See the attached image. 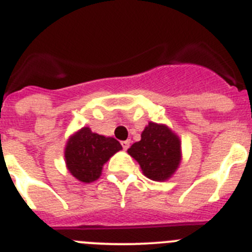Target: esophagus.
<instances>
[{"label": "esophagus", "instance_id": "1", "mask_svg": "<svg viewBox=\"0 0 252 252\" xmlns=\"http://www.w3.org/2000/svg\"><path fill=\"white\" fill-rule=\"evenodd\" d=\"M121 145H122V148H124V150H127V149L130 148V141H128V140H126V141H122Z\"/></svg>", "mask_w": 252, "mask_h": 252}]
</instances>
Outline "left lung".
Masks as SVG:
<instances>
[{
    "instance_id": "8db88e82",
    "label": "left lung",
    "mask_w": 252,
    "mask_h": 252,
    "mask_svg": "<svg viewBox=\"0 0 252 252\" xmlns=\"http://www.w3.org/2000/svg\"><path fill=\"white\" fill-rule=\"evenodd\" d=\"M141 166L145 177L151 180H166L180 164V140L168 126L149 122L141 133V140L127 150Z\"/></svg>"
}]
</instances>
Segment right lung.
I'll use <instances>...</instances> for the list:
<instances>
[{"instance_id":"add662e5","label":"right lung","mask_w":252,"mask_h":252,"mask_svg":"<svg viewBox=\"0 0 252 252\" xmlns=\"http://www.w3.org/2000/svg\"><path fill=\"white\" fill-rule=\"evenodd\" d=\"M121 149V144L113 137L102 136L90 127H83L66 142V168L79 182L91 183L98 179L104 162Z\"/></svg>"}]
</instances>
